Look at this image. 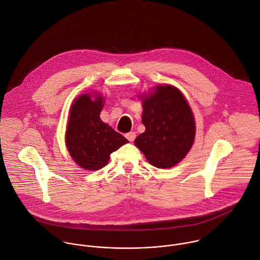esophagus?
Listing matches in <instances>:
<instances>
[{
    "instance_id": "esophagus-1",
    "label": "esophagus",
    "mask_w": 260,
    "mask_h": 260,
    "mask_svg": "<svg viewBox=\"0 0 260 260\" xmlns=\"http://www.w3.org/2000/svg\"><path fill=\"white\" fill-rule=\"evenodd\" d=\"M125 136H126V138H127L130 142H132V141H134V140H135L136 134H135L134 132H129V133H127Z\"/></svg>"
}]
</instances>
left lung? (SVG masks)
I'll return each mask as SVG.
<instances>
[{
    "mask_svg": "<svg viewBox=\"0 0 260 260\" xmlns=\"http://www.w3.org/2000/svg\"><path fill=\"white\" fill-rule=\"evenodd\" d=\"M144 133L135 145L149 163L157 168H170L180 162L194 142L195 122L182 93L170 85L158 86L143 99Z\"/></svg>",
    "mask_w": 260,
    "mask_h": 260,
    "instance_id": "obj_1",
    "label": "left lung"
}]
</instances>
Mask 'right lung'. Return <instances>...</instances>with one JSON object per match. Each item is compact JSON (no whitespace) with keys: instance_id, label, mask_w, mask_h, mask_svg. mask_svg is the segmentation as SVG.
<instances>
[{"instance_id":"obj_1","label":"right lung","mask_w":260,"mask_h":260,"mask_svg":"<svg viewBox=\"0 0 260 260\" xmlns=\"http://www.w3.org/2000/svg\"><path fill=\"white\" fill-rule=\"evenodd\" d=\"M103 99L93 101L88 94L81 95L72 105L66 144L75 162L84 169L98 170L107 165L112 152L128 143V140L102 122L100 112Z\"/></svg>"}]
</instances>
